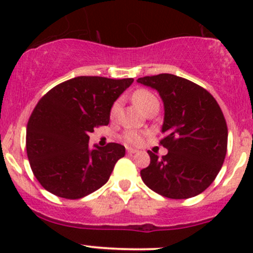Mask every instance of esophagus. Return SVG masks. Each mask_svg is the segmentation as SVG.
<instances>
[{
	"instance_id": "34e87169",
	"label": "esophagus",
	"mask_w": 253,
	"mask_h": 253,
	"mask_svg": "<svg viewBox=\"0 0 253 253\" xmlns=\"http://www.w3.org/2000/svg\"><path fill=\"white\" fill-rule=\"evenodd\" d=\"M127 153L128 154H134V153H137V149H134V148H127Z\"/></svg>"
}]
</instances>
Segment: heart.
Instances as JSON below:
<instances>
[{"label": "heart", "mask_w": 253, "mask_h": 253, "mask_svg": "<svg viewBox=\"0 0 253 253\" xmlns=\"http://www.w3.org/2000/svg\"><path fill=\"white\" fill-rule=\"evenodd\" d=\"M132 100L143 112L147 110L150 105H153V104L159 103L157 96L153 93H150V91L145 90V89H139V90L134 91L133 95H132ZM117 111H119V103H115L111 108V116H115ZM124 139L128 144H139L142 142V133L137 131H127L124 134Z\"/></svg>", "instance_id": "obj_1"}]
</instances>
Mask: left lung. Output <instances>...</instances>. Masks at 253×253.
I'll return each mask as SVG.
<instances>
[{"label":"left lung","instance_id":"left-lung-1","mask_svg":"<svg viewBox=\"0 0 253 253\" xmlns=\"http://www.w3.org/2000/svg\"><path fill=\"white\" fill-rule=\"evenodd\" d=\"M159 93L164 104L160 141L168 154L148 152L149 167L143 182L154 192L174 200L200 195L220 171L226 155L228 127L215 99L193 82L162 73L137 79Z\"/></svg>","mask_w":253,"mask_h":253}]
</instances>
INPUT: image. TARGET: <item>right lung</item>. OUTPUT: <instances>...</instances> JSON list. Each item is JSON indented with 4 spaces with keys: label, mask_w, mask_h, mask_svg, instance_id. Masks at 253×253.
<instances>
[{
    "label": "right lung",
    "mask_w": 253,
    "mask_h": 253,
    "mask_svg": "<svg viewBox=\"0 0 253 253\" xmlns=\"http://www.w3.org/2000/svg\"><path fill=\"white\" fill-rule=\"evenodd\" d=\"M132 78L81 76L58 84L35 106L27 126V154L42 187L78 200L108 182L124 145H89V133L110 121L111 108Z\"/></svg>",
    "instance_id": "right-lung-1"
}]
</instances>
